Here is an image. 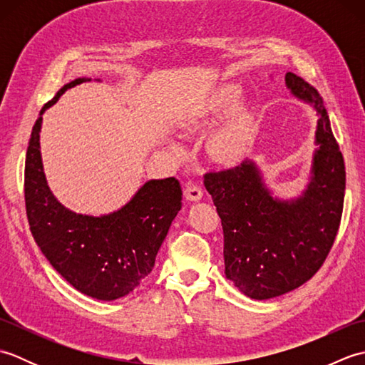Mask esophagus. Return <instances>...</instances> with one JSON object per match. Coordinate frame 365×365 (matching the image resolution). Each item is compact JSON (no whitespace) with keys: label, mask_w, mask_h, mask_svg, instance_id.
<instances>
[{"label":"esophagus","mask_w":365,"mask_h":365,"mask_svg":"<svg viewBox=\"0 0 365 365\" xmlns=\"http://www.w3.org/2000/svg\"><path fill=\"white\" fill-rule=\"evenodd\" d=\"M183 195H185V197H187V200H199L200 197H202V188H200L196 183H188L187 188H185Z\"/></svg>","instance_id":"1"}]
</instances>
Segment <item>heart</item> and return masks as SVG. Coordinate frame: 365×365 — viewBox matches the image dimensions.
<instances>
[{"instance_id": "obj_1", "label": "heart", "mask_w": 365, "mask_h": 365, "mask_svg": "<svg viewBox=\"0 0 365 365\" xmlns=\"http://www.w3.org/2000/svg\"><path fill=\"white\" fill-rule=\"evenodd\" d=\"M232 98H234V96L229 92V94L222 97L221 103H227ZM243 139H245V123L243 120H235L229 123V125L221 131L218 136V144L221 147V150L227 153H234L240 149V147H242Z\"/></svg>"}]
</instances>
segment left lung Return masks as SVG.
I'll return each mask as SVG.
<instances>
[{
    "mask_svg": "<svg viewBox=\"0 0 365 365\" xmlns=\"http://www.w3.org/2000/svg\"><path fill=\"white\" fill-rule=\"evenodd\" d=\"M285 84L319 114V149L302 196H271L252 161L204 175L222 224L226 277L252 299L276 298L307 282L327 260L344 210L345 163L323 98L292 72L285 75Z\"/></svg>",
    "mask_w": 365,
    "mask_h": 365,
    "instance_id": "left-lung-1",
    "label": "left lung"
}]
</instances>
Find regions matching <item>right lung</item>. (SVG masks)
Wrapping results in <instances>:
<instances>
[{
	"mask_svg": "<svg viewBox=\"0 0 365 365\" xmlns=\"http://www.w3.org/2000/svg\"><path fill=\"white\" fill-rule=\"evenodd\" d=\"M89 80L66 84L41 110L26 152L25 204L31 234L51 267L78 292L113 301L133 292L152 271L182 208V187L174 177L149 180L120 210L103 216L78 215L58 202L42 166V114L67 89Z\"/></svg>",
	"mask_w": 365,
	"mask_h": 365,
	"instance_id": "1",
	"label": "right lung"
}]
</instances>
